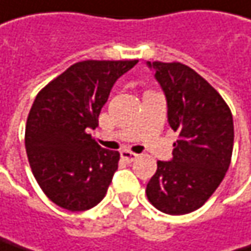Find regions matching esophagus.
Listing matches in <instances>:
<instances>
[{"instance_id": "34e87169", "label": "esophagus", "mask_w": 251, "mask_h": 251, "mask_svg": "<svg viewBox=\"0 0 251 251\" xmlns=\"http://www.w3.org/2000/svg\"><path fill=\"white\" fill-rule=\"evenodd\" d=\"M121 156L126 159L127 162H133V161H136L138 159V153H133V152H129V151H124L122 153H121Z\"/></svg>"}]
</instances>
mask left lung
Returning a JSON list of instances; mask_svg holds the SVG:
<instances>
[{"label": "left lung", "mask_w": 251, "mask_h": 251, "mask_svg": "<svg viewBox=\"0 0 251 251\" xmlns=\"http://www.w3.org/2000/svg\"><path fill=\"white\" fill-rule=\"evenodd\" d=\"M147 66L165 95L168 124L178 132L171 161H158L147 195L165 214H188L213 195L230 167L233 116L216 89L188 66L161 61Z\"/></svg>", "instance_id": "obj_1"}]
</instances>
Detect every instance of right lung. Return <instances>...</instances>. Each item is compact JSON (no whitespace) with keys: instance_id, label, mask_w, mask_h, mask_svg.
<instances>
[{"instance_id":"add662e5","label":"right lung","mask_w":251,"mask_h":251,"mask_svg":"<svg viewBox=\"0 0 251 251\" xmlns=\"http://www.w3.org/2000/svg\"><path fill=\"white\" fill-rule=\"evenodd\" d=\"M138 60H86L70 66L35 98L25 126V149L40 188L58 207L84 211L106 195L119 152L89 133L116 80Z\"/></svg>"}]
</instances>
